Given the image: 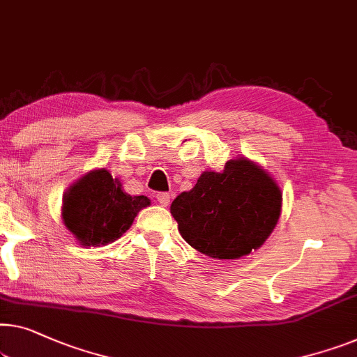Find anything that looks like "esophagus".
I'll use <instances>...</instances> for the list:
<instances>
[{"label":"esophagus","instance_id":"obj_1","mask_svg":"<svg viewBox=\"0 0 357 357\" xmlns=\"http://www.w3.org/2000/svg\"><path fill=\"white\" fill-rule=\"evenodd\" d=\"M170 198H172V196H170L169 193H158L156 195L158 203L161 204V206H169L170 204Z\"/></svg>","mask_w":357,"mask_h":357}]
</instances>
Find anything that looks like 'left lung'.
<instances>
[{
	"mask_svg": "<svg viewBox=\"0 0 357 357\" xmlns=\"http://www.w3.org/2000/svg\"><path fill=\"white\" fill-rule=\"evenodd\" d=\"M183 240L214 259H240L264 245L282 214V190L266 169L245 156L224 170H204L170 204Z\"/></svg>",
	"mask_w": 357,
	"mask_h": 357,
	"instance_id": "8db88e82",
	"label": "left lung"
}]
</instances>
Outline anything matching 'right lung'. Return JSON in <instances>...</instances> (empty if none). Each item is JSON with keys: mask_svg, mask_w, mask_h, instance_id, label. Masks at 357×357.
<instances>
[{"mask_svg": "<svg viewBox=\"0 0 357 357\" xmlns=\"http://www.w3.org/2000/svg\"><path fill=\"white\" fill-rule=\"evenodd\" d=\"M149 204L148 196L126 193L107 169H93L67 188L61 215L82 246H102L121 238Z\"/></svg>", "mask_w": 357, "mask_h": 357, "instance_id": "add662e5", "label": "right lung"}]
</instances>
